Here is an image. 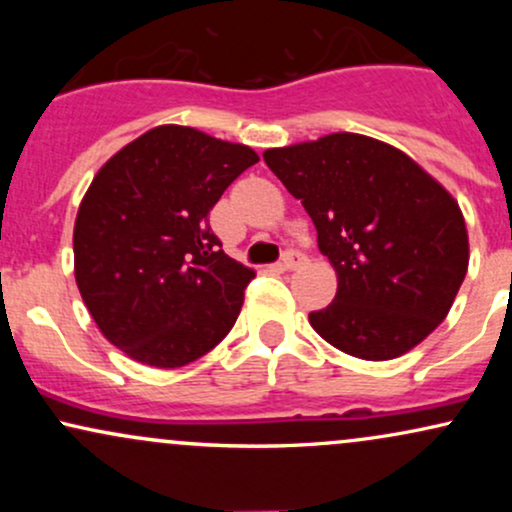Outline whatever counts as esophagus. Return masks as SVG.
Wrapping results in <instances>:
<instances>
[{
    "mask_svg": "<svg viewBox=\"0 0 512 512\" xmlns=\"http://www.w3.org/2000/svg\"><path fill=\"white\" fill-rule=\"evenodd\" d=\"M305 264V255L301 250H286L284 260H281V269H296Z\"/></svg>",
    "mask_w": 512,
    "mask_h": 512,
    "instance_id": "esophagus-1",
    "label": "esophagus"
}]
</instances>
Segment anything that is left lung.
I'll return each instance as SVG.
<instances>
[{"label":"left lung","instance_id":"left-lung-1","mask_svg":"<svg viewBox=\"0 0 512 512\" xmlns=\"http://www.w3.org/2000/svg\"><path fill=\"white\" fill-rule=\"evenodd\" d=\"M262 156L303 202L337 272L334 301L308 315L313 330L366 361L424 342L469 264L467 226L450 192L407 154L363 134H327Z\"/></svg>","mask_w":512,"mask_h":512}]
</instances>
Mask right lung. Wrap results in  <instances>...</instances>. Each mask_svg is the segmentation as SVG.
I'll list each match as a JSON object with an SVG mask.
<instances>
[{
	"mask_svg": "<svg viewBox=\"0 0 512 512\" xmlns=\"http://www.w3.org/2000/svg\"><path fill=\"white\" fill-rule=\"evenodd\" d=\"M250 146L161 125L98 170L74 223V276L110 344L154 368L197 361L231 332L255 272L228 257L209 211Z\"/></svg>",
	"mask_w": 512,
	"mask_h": 512,
	"instance_id": "add662e5",
	"label": "right lung"
}]
</instances>
